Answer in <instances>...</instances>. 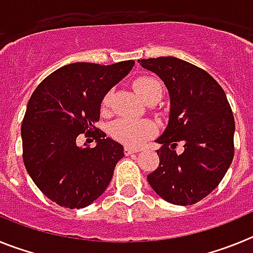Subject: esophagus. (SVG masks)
<instances>
[{
  "label": "esophagus",
  "mask_w": 253,
  "mask_h": 253,
  "mask_svg": "<svg viewBox=\"0 0 253 253\" xmlns=\"http://www.w3.org/2000/svg\"><path fill=\"white\" fill-rule=\"evenodd\" d=\"M124 152H125V154L138 153V152H139V149H138V148H133V147H129V146H125L124 147Z\"/></svg>",
  "instance_id": "esophagus-1"
}]
</instances>
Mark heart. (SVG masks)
<instances>
[{"label":"heart","mask_w":253,"mask_h":253,"mask_svg":"<svg viewBox=\"0 0 253 253\" xmlns=\"http://www.w3.org/2000/svg\"><path fill=\"white\" fill-rule=\"evenodd\" d=\"M134 88L143 97L144 101L161 99L163 93V84L153 76L138 77L133 84ZM111 102V91H107L101 99V110H107ZM110 135L118 142L126 146H139L146 139L156 133V125L149 120H135L129 118H120L110 124Z\"/></svg>","instance_id":"b5f03b06"}]
</instances>
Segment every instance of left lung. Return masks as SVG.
Masks as SVG:
<instances>
[{
  "mask_svg": "<svg viewBox=\"0 0 253 253\" xmlns=\"http://www.w3.org/2000/svg\"><path fill=\"white\" fill-rule=\"evenodd\" d=\"M156 73L169 93L171 111L156 142L160 165L147 176L166 202L193 205L209 195L224 177L234 156V118L220 84L207 71L175 57L139 60ZM184 152L175 153L178 142Z\"/></svg>",
  "mask_w": 253,
  "mask_h": 253,
  "instance_id": "8db88e82",
  "label": "left lung"
}]
</instances>
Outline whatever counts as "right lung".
Segmentation results:
<instances>
[{
  "label": "right lung",
  "mask_w": 253,
  "mask_h": 253,
  "mask_svg": "<svg viewBox=\"0 0 253 253\" xmlns=\"http://www.w3.org/2000/svg\"><path fill=\"white\" fill-rule=\"evenodd\" d=\"M134 60L110 66L67 64L40 82L21 124L22 160L34 184L51 202L81 209L110 184L123 146L100 130L95 149L75 144L80 133L99 131L102 96L130 72Z\"/></svg>",
  "instance_id": "obj_1"
}]
</instances>
